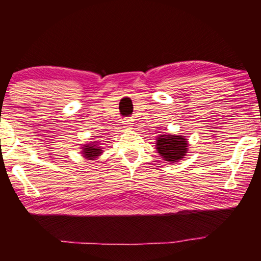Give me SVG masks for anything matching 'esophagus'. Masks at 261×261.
Returning <instances> with one entry per match:
<instances>
[{
	"mask_svg": "<svg viewBox=\"0 0 261 261\" xmlns=\"http://www.w3.org/2000/svg\"><path fill=\"white\" fill-rule=\"evenodd\" d=\"M123 124H124V127H132L134 126V120L131 117H127L123 120Z\"/></svg>",
	"mask_w": 261,
	"mask_h": 261,
	"instance_id": "1",
	"label": "esophagus"
}]
</instances>
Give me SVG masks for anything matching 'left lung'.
I'll use <instances>...</instances> for the list:
<instances>
[{"instance_id": "8db88e82", "label": "left lung", "mask_w": 261, "mask_h": 261, "mask_svg": "<svg viewBox=\"0 0 261 261\" xmlns=\"http://www.w3.org/2000/svg\"><path fill=\"white\" fill-rule=\"evenodd\" d=\"M156 143L158 153L168 162H177L188 152V143L182 136L161 135Z\"/></svg>"}]
</instances>
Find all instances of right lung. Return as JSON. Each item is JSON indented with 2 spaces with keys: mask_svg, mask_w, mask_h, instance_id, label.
<instances>
[{
  "mask_svg": "<svg viewBox=\"0 0 261 261\" xmlns=\"http://www.w3.org/2000/svg\"><path fill=\"white\" fill-rule=\"evenodd\" d=\"M94 141H92V145H85V146L83 147V154L84 156L87 158L88 160H93L95 156H99L101 154V149L100 147H96Z\"/></svg>",
  "mask_w": 261,
  "mask_h": 261,
  "instance_id": "add662e5",
  "label": "right lung"
}]
</instances>
